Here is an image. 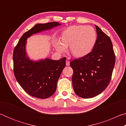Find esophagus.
Returning <instances> with one entry per match:
<instances>
[{
	"label": "esophagus",
	"instance_id": "obj_1",
	"mask_svg": "<svg viewBox=\"0 0 126 126\" xmlns=\"http://www.w3.org/2000/svg\"><path fill=\"white\" fill-rule=\"evenodd\" d=\"M69 64H70V62L69 61V60H68V59L66 61V65L68 66V65H69Z\"/></svg>",
	"mask_w": 126,
	"mask_h": 126
}]
</instances>
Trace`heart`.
Returning a JSON list of instances; mask_svg holds the SVG:
<instances>
[{
  "instance_id": "1",
  "label": "heart",
  "mask_w": 126,
  "mask_h": 126,
  "mask_svg": "<svg viewBox=\"0 0 126 126\" xmlns=\"http://www.w3.org/2000/svg\"><path fill=\"white\" fill-rule=\"evenodd\" d=\"M97 34L91 26L73 25L67 28L62 34L61 40H55L54 45L60 53L65 52L69 46L71 54L74 57H82L90 53L96 42Z\"/></svg>"
}]
</instances>
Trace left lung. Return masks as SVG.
Segmentation results:
<instances>
[{"mask_svg":"<svg viewBox=\"0 0 126 126\" xmlns=\"http://www.w3.org/2000/svg\"><path fill=\"white\" fill-rule=\"evenodd\" d=\"M95 28L97 38L92 52L70 63L74 91L83 98L96 96L107 87L116 61L110 38L97 25Z\"/></svg>","mask_w":126,"mask_h":126,"instance_id":"left-lung-1","label":"left lung"}]
</instances>
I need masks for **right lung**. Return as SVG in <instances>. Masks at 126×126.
<instances>
[{
	"label": "right lung",
	"instance_id": "right-lung-1",
	"mask_svg": "<svg viewBox=\"0 0 126 126\" xmlns=\"http://www.w3.org/2000/svg\"><path fill=\"white\" fill-rule=\"evenodd\" d=\"M57 22L36 24L23 34L15 47L13 55L14 74L17 82L31 96L47 98L56 91L57 82L65 66V57L58 61L47 58L31 61L25 53L27 38L33 34L60 25Z\"/></svg>",
	"mask_w": 126,
	"mask_h": 126
}]
</instances>
